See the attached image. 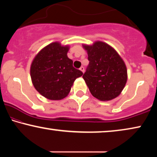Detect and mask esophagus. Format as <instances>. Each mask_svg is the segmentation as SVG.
Wrapping results in <instances>:
<instances>
[{"mask_svg":"<svg viewBox=\"0 0 157 157\" xmlns=\"http://www.w3.org/2000/svg\"><path fill=\"white\" fill-rule=\"evenodd\" d=\"M80 70L82 71L83 73H84V67H83V66H81V67L80 68Z\"/></svg>","mask_w":157,"mask_h":157,"instance_id":"1","label":"esophagus"}]
</instances>
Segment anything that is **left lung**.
Masks as SVG:
<instances>
[{
    "instance_id": "8db88e82",
    "label": "left lung",
    "mask_w": 157,
    "mask_h": 157,
    "mask_svg": "<svg viewBox=\"0 0 157 157\" xmlns=\"http://www.w3.org/2000/svg\"><path fill=\"white\" fill-rule=\"evenodd\" d=\"M89 64L83 75L91 94L100 101L117 98L127 81L126 64L114 48L102 41L83 44Z\"/></svg>"
}]
</instances>
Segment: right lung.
Masks as SVG:
<instances>
[{
    "instance_id": "1",
    "label": "right lung",
    "mask_w": 157,
    "mask_h": 157,
    "mask_svg": "<svg viewBox=\"0 0 157 157\" xmlns=\"http://www.w3.org/2000/svg\"><path fill=\"white\" fill-rule=\"evenodd\" d=\"M69 46L53 42L37 53L31 65V81L38 93L50 100H61L69 94L74 81L83 73L68 57Z\"/></svg>"
}]
</instances>
